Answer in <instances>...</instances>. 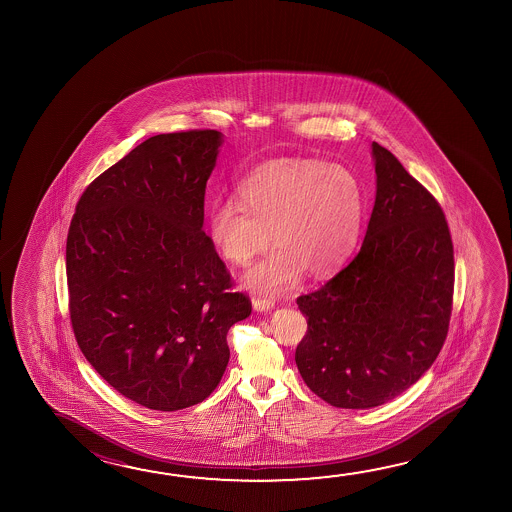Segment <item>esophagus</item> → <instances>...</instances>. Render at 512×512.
Here are the masks:
<instances>
[{
  "label": "esophagus",
  "instance_id": "obj_1",
  "mask_svg": "<svg viewBox=\"0 0 512 512\" xmlns=\"http://www.w3.org/2000/svg\"><path fill=\"white\" fill-rule=\"evenodd\" d=\"M273 307H275L273 300H268V298H253V309L257 310V312H268V310L273 309Z\"/></svg>",
  "mask_w": 512,
  "mask_h": 512
}]
</instances>
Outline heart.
Here are the masks:
<instances>
[{"mask_svg":"<svg viewBox=\"0 0 512 512\" xmlns=\"http://www.w3.org/2000/svg\"><path fill=\"white\" fill-rule=\"evenodd\" d=\"M241 201L209 210L210 241L234 266H244L271 241L268 255L244 273L248 289L284 293L303 273L323 277L352 253L361 235L366 194L359 176L318 159H277L244 180Z\"/></svg>","mask_w":512,"mask_h":512,"instance_id":"b5f03b06","label":"heart"}]
</instances>
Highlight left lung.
I'll return each instance as SVG.
<instances>
[{
  "instance_id": "1",
  "label": "left lung",
  "mask_w": 512,
  "mask_h": 512,
  "mask_svg": "<svg viewBox=\"0 0 512 512\" xmlns=\"http://www.w3.org/2000/svg\"><path fill=\"white\" fill-rule=\"evenodd\" d=\"M377 198L361 250L296 303L307 334L296 366L339 409H371L407 391L443 348L452 316L453 244L443 209L400 160L371 144Z\"/></svg>"
}]
</instances>
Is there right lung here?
<instances>
[{"label":"right lung","mask_w":512,"mask_h":512,"mask_svg":"<svg viewBox=\"0 0 512 512\" xmlns=\"http://www.w3.org/2000/svg\"><path fill=\"white\" fill-rule=\"evenodd\" d=\"M223 135L146 139L89 184L66 244L69 316L100 377L153 411L203 402L227 369L230 327L252 314L203 232Z\"/></svg>","instance_id":"add662e5"}]
</instances>
